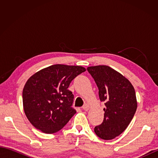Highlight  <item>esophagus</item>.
<instances>
[{"label": "esophagus", "mask_w": 158, "mask_h": 158, "mask_svg": "<svg viewBox=\"0 0 158 158\" xmlns=\"http://www.w3.org/2000/svg\"><path fill=\"white\" fill-rule=\"evenodd\" d=\"M82 108H83V109L84 110H89V106H88V105H87V104H85V105L83 106Z\"/></svg>", "instance_id": "34e87169"}]
</instances>
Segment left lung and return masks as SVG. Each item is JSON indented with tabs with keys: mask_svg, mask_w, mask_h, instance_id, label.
<instances>
[{
	"mask_svg": "<svg viewBox=\"0 0 158 158\" xmlns=\"http://www.w3.org/2000/svg\"><path fill=\"white\" fill-rule=\"evenodd\" d=\"M105 102L103 122L94 127L99 138L111 140L121 135L132 121L137 109L135 88L120 73L106 65L88 67Z\"/></svg>",
	"mask_w": 158,
	"mask_h": 158,
	"instance_id": "8db88e82",
	"label": "left lung"
}]
</instances>
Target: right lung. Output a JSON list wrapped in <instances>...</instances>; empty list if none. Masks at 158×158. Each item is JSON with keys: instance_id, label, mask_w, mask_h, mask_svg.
I'll list each match as a JSON object with an SVG mask.
<instances>
[{"instance_id": "obj_1", "label": "right lung", "mask_w": 158, "mask_h": 158, "mask_svg": "<svg viewBox=\"0 0 158 158\" xmlns=\"http://www.w3.org/2000/svg\"><path fill=\"white\" fill-rule=\"evenodd\" d=\"M81 66L54 64L35 73L27 80L22 92L23 108L29 122L45 134L61 130L76 113L70 82L85 72Z\"/></svg>"}]
</instances>
